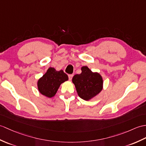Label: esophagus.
I'll use <instances>...</instances> for the list:
<instances>
[{"mask_svg": "<svg viewBox=\"0 0 146 146\" xmlns=\"http://www.w3.org/2000/svg\"><path fill=\"white\" fill-rule=\"evenodd\" d=\"M73 76V74H68V78H69V80L71 81L72 80V78Z\"/></svg>", "mask_w": 146, "mask_h": 146, "instance_id": "obj_1", "label": "esophagus"}]
</instances>
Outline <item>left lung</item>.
Segmentation results:
<instances>
[{
	"mask_svg": "<svg viewBox=\"0 0 146 146\" xmlns=\"http://www.w3.org/2000/svg\"><path fill=\"white\" fill-rule=\"evenodd\" d=\"M81 73L72 78L78 95L85 101H90L97 96L103 88L102 76L98 72H93L87 66L81 67Z\"/></svg>",
	"mask_w": 146,
	"mask_h": 146,
	"instance_id": "obj_1",
	"label": "left lung"
}]
</instances>
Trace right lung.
I'll use <instances>...</instances> for the list:
<instances>
[{
	"mask_svg": "<svg viewBox=\"0 0 146 146\" xmlns=\"http://www.w3.org/2000/svg\"><path fill=\"white\" fill-rule=\"evenodd\" d=\"M68 80V76L63 70L56 71L50 67L37 81V88L42 95L51 98L55 96L61 84Z\"/></svg>",
	"mask_w": 146,
	"mask_h": 146,
	"instance_id": "add662e5",
	"label": "right lung"
}]
</instances>
